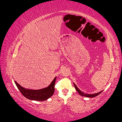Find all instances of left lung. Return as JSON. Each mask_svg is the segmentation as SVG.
<instances>
[{
	"label": "left lung",
	"instance_id": "8db88e82",
	"mask_svg": "<svg viewBox=\"0 0 122 122\" xmlns=\"http://www.w3.org/2000/svg\"><path fill=\"white\" fill-rule=\"evenodd\" d=\"M74 87H75V88H76V91L78 92V93H79V94L81 95V96H83V97H89V98H93V97H96V96H98V95H99L100 93H101L102 92H102H99V93H96V94H84V93H83L82 92H81V91H80V90L78 89V87L77 86H76V85L74 84Z\"/></svg>",
	"mask_w": 122,
	"mask_h": 122
}]
</instances>
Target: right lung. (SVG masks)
<instances>
[{
  "instance_id": "add662e5",
  "label": "right lung",
  "mask_w": 122,
  "mask_h": 122,
  "mask_svg": "<svg viewBox=\"0 0 122 122\" xmlns=\"http://www.w3.org/2000/svg\"><path fill=\"white\" fill-rule=\"evenodd\" d=\"M56 77L54 78L51 84L48 87L39 90L25 89L20 86L16 81H15L14 82L23 96L27 99L37 101H44L53 96L54 92L55 82H56Z\"/></svg>"
}]
</instances>
